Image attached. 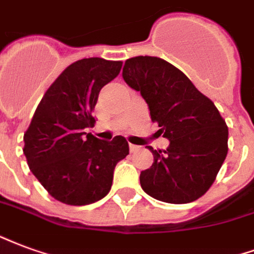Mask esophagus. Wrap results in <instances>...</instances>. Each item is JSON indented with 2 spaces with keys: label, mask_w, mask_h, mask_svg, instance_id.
<instances>
[{
  "label": "esophagus",
  "mask_w": 254,
  "mask_h": 254,
  "mask_svg": "<svg viewBox=\"0 0 254 254\" xmlns=\"http://www.w3.org/2000/svg\"><path fill=\"white\" fill-rule=\"evenodd\" d=\"M138 149H139V146H135L129 143V151H131V153H134V151H136Z\"/></svg>",
  "instance_id": "1"
}]
</instances>
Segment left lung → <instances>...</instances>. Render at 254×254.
<instances>
[{
  "instance_id": "obj_1",
  "label": "left lung",
  "mask_w": 254,
  "mask_h": 254,
  "mask_svg": "<svg viewBox=\"0 0 254 254\" xmlns=\"http://www.w3.org/2000/svg\"><path fill=\"white\" fill-rule=\"evenodd\" d=\"M123 79L140 92L153 122L169 139L168 149L149 147L154 162L140 172V187L157 200L184 204L215 181L227 155L229 129L214 103L173 64L157 57L126 61Z\"/></svg>"
}]
</instances>
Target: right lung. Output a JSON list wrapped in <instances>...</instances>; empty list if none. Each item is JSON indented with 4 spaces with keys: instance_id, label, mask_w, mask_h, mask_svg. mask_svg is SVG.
Instances as JSON below:
<instances>
[{
    "instance_id": "right-lung-1",
    "label": "right lung",
    "mask_w": 254,
    "mask_h": 254,
    "mask_svg": "<svg viewBox=\"0 0 254 254\" xmlns=\"http://www.w3.org/2000/svg\"><path fill=\"white\" fill-rule=\"evenodd\" d=\"M120 61L85 58L66 67L47 89L24 134V155L54 199L86 205L111 190L116 164L128 154L123 136L101 140L85 129L94 126V105L103 86L118 77Z\"/></svg>"
}]
</instances>
